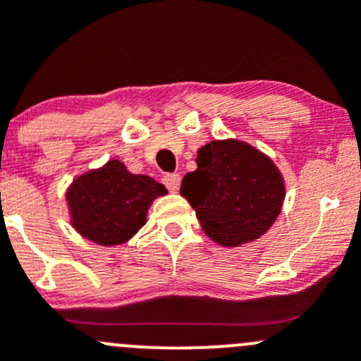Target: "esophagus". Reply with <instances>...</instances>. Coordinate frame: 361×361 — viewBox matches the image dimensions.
Returning a JSON list of instances; mask_svg holds the SVG:
<instances>
[{
  "instance_id": "esophagus-1",
  "label": "esophagus",
  "mask_w": 361,
  "mask_h": 361,
  "mask_svg": "<svg viewBox=\"0 0 361 361\" xmlns=\"http://www.w3.org/2000/svg\"><path fill=\"white\" fill-rule=\"evenodd\" d=\"M180 174H166V176L162 178V181H164V185H166L167 188H169L171 192H178V188H180Z\"/></svg>"
}]
</instances>
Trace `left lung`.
Wrapping results in <instances>:
<instances>
[{"instance_id": "left-lung-1", "label": "left lung", "mask_w": 361, "mask_h": 361, "mask_svg": "<svg viewBox=\"0 0 361 361\" xmlns=\"http://www.w3.org/2000/svg\"><path fill=\"white\" fill-rule=\"evenodd\" d=\"M197 169L185 174L180 194L214 243L235 248L271 228L285 201L276 164L239 140H214L197 152Z\"/></svg>"}]
</instances>
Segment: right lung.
I'll return each instance as SVG.
<instances>
[{"instance_id":"add662e5","label":"right lung","mask_w":361,"mask_h":361,"mask_svg":"<svg viewBox=\"0 0 361 361\" xmlns=\"http://www.w3.org/2000/svg\"><path fill=\"white\" fill-rule=\"evenodd\" d=\"M166 194L162 183L147 174H133L113 159L75 178L66 202L80 235L101 246H118L147 224L148 207Z\"/></svg>"}]
</instances>
